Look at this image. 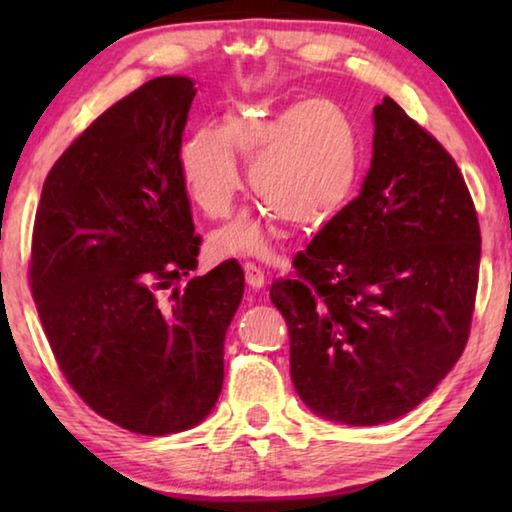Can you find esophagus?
Masks as SVG:
<instances>
[{"mask_svg":"<svg viewBox=\"0 0 512 512\" xmlns=\"http://www.w3.org/2000/svg\"><path fill=\"white\" fill-rule=\"evenodd\" d=\"M244 273H246V282H248V287H250V289H255V291L264 289V284H266V275H264L262 268H259L257 264H250V262H246V264H244Z\"/></svg>","mask_w":512,"mask_h":512,"instance_id":"1","label":"esophagus"}]
</instances>
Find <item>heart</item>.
<instances>
[{
	"label": "heart",
	"mask_w": 512,
	"mask_h": 512,
	"mask_svg": "<svg viewBox=\"0 0 512 512\" xmlns=\"http://www.w3.org/2000/svg\"><path fill=\"white\" fill-rule=\"evenodd\" d=\"M237 153L262 210L214 232L216 257L268 253L275 221L311 232L334 221L357 194L363 169L359 128L339 103L305 99L277 115H230L225 128H201L178 151L189 201L207 219H225L244 185Z\"/></svg>",
	"instance_id": "heart-1"
}]
</instances>
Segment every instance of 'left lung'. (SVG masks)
Returning <instances> with one entry per match:
<instances>
[{
    "label": "left lung",
    "mask_w": 512,
    "mask_h": 512,
    "mask_svg": "<svg viewBox=\"0 0 512 512\" xmlns=\"http://www.w3.org/2000/svg\"><path fill=\"white\" fill-rule=\"evenodd\" d=\"M481 230L452 155L391 97L359 196L271 287L311 411L372 427L429 397L470 339Z\"/></svg>",
    "instance_id": "8db88e82"
}]
</instances>
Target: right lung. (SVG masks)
I'll return each mask as SVG.
<instances>
[{"label":"right lung","mask_w":512,"mask_h":512,"mask_svg":"<svg viewBox=\"0 0 512 512\" xmlns=\"http://www.w3.org/2000/svg\"><path fill=\"white\" fill-rule=\"evenodd\" d=\"M194 97L185 76H160L110 106L49 169L33 223L31 296L60 372L142 436L214 409L244 298L237 259L178 287L201 246L178 173Z\"/></svg>","instance_id":"right-lung-1"}]
</instances>
